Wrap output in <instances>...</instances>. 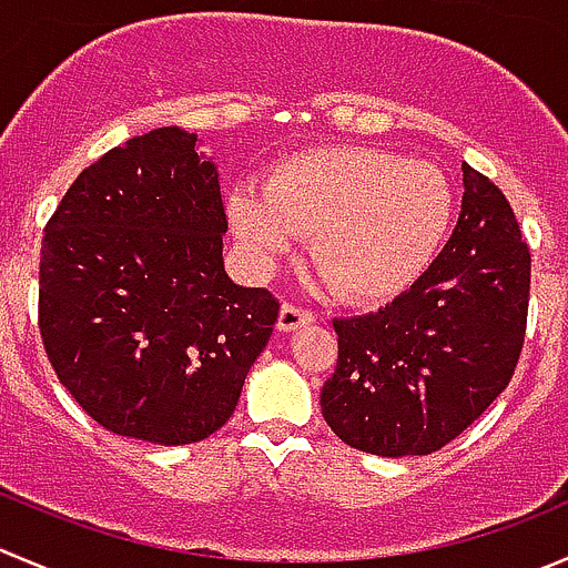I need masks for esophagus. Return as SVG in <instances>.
Returning a JSON list of instances; mask_svg holds the SVG:
<instances>
[{"label":"esophagus","instance_id":"obj_1","mask_svg":"<svg viewBox=\"0 0 568 568\" xmlns=\"http://www.w3.org/2000/svg\"><path fill=\"white\" fill-rule=\"evenodd\" d=\"M311 322H313V316L307 311H302V307L288 305V302L280 307V318H277L280 333H294V329L305 327V324H311Z\"/></svg>","mask_w":568,"mask_h":568}]
</instances>
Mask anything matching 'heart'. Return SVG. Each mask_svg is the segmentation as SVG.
<instances>
[{"label": "heart", "instance_id": "heart-1", "mask_svg": "<svg viewBox=\"0 0 568 568\" xmlns=\"http://www.w3.org/2000/svg\"><path fill=\"white\" fill-rule=\"evenodd\" d=\"M227 219L261 272L296 235H311L313 266L341 300L383 302L433 263L453 219V189L433 163L372 146H327L274 166L263 191L235 189Z\"/></svg>", "mask_w": 568, "mask_h": 568}]
</instances>
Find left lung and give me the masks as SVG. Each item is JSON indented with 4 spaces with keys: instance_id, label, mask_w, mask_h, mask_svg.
<instances>
[{
    "instance_id": "left-lung-1",
    "label": "left lung",
    "mask_w": 568,
    "mask_h": 568,
    "mask_svg": "<svg viewBox=\"0 0 568 568\" xmlns=\"http://www.w3.org/2000/svg\"><path fill=\"white\" fill-rule=\"evenodd\" d=\"M460 169L464 202L442 255L390 305L333 322L338 366L322 388V413L361 453H436L514 377L530 250L503 191L469 163Z\"/></svg>"
}]
</instances>
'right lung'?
<instances>
[{
	"label": "right lung",
	"instance_id": "add662e5",
	"mask_svg": "<svg viewBox=\"0 0 568 568\" xmlns=\"http://www.w3.org/2000/svg\"><path fill=\"white\" fill-rule=\"evenodd\" d=\"M227 213L196 132L158 126L88 166L43 230L38 324L77 405L124 438L216 433L280 302L224 272Z\"/></svg>",
	"mask_w": 568,
	"mask_h": 568
}]
</instances>
